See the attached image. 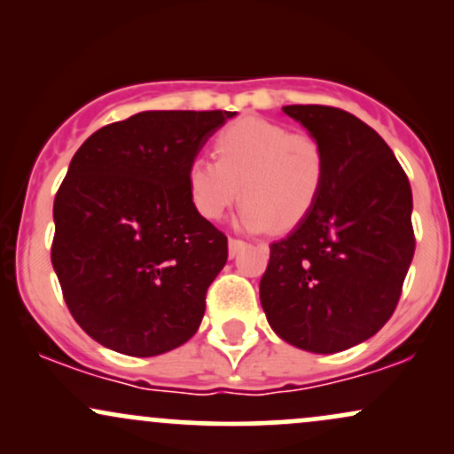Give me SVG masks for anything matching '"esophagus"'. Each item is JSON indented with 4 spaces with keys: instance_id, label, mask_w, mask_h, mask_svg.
<instances>
[{
    "instance_id": "1",
    "label": "esophagus",
    "mask_w": 454,
    "mask_h": 454,
    "mask_svg": "<svg viewBox=\"0 0 454 454\" xmlns=\"http://www.w3.org/2000/svg\"><path fill=\"white\" fill-rule=\"evenodd\" d=\"M243 245H245L243 239L231 237V239H228V254H231V256H237V254L243 249Z\"/></svg>"
}]
</instances>
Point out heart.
I'll list each match as a JSON object with an SVG mask.
<instances>
[{
  "label": "heart",
  "instance_id": "1",
  "mask_svg": "<svg viewBox=\"0 0 454 454\" xmlns=\"http://www.w3.org/2000/svg\"><path fill=\"white\" fill-rule=\"evenodd\" d=\"M217 161L190 160L187 194L205 220H220L241 192V223L252 231L293 228L314 211L326 181V151L314 134L290 132L262 117H241L220 129ZM242 190H238V185Z\"/></svg>",
  "mask_w": 454,
  "mask_h": 454
}]
</instances>
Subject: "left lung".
<instances>
[{
    "instance_id": "obj_1",
    "label": "left lung",
    "mask_w": 454,
    "mask_h": 454,
    "mask_svg": "<svg viewBox=\"0 0 454 454\" xmlns=\"http://www.w3.org/2000/svg\"><path fill=\"white\" fill-rule=\"evenodd\" d=\"M320 140L326 181L314 211L270 245L260 303L270 328L307 352L369 340L399 303L414 258L411 187L373 128L322 104L281 108Z\"/></svg>"
}]
</instances>
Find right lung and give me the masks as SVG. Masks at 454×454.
I'll return each instance as SVG.
<instances>
[{
	"mask_svg": "<svg viewBox=\"0 0 454 454\" xmlns=\"http://www.w3.org/2000/svg\"><path fill=\"white\" fill-rule=\"evenodd\" d=\"M234 113L147 111L93 132L57 190L51 262L78 326L128 356H158L200 326L228 239L185 170Z\"/></svg>",
	"mask_w": 454,
	"mask_h": 454,
	"instance_id": "obj_1",
	"label": "right lung"
}]
</instances>
